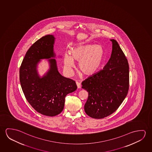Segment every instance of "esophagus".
Segmentation results:
<instances>
[{"label": "esophagus", "mask_w": 152, "mask_h": 152, "mask_svg": "<svg viewBox=\"0 0 152 152\" xmlns=\"http://www.w3.org/2000/svg\"><path fill=\"white\" fill-rule=\"evenodd\" d=\"M76 85H77V88H80L81 87V85H80V84L79 82H76Z\"/></svg>", "instance_id": "esophagus-1"}]
</instances>
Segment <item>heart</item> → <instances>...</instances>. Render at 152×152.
Returning a JSON list of instances; mask_svg holds the SVG:
<instances>
[{"mask_svg": "<svg viewBox=\"0 0 152 152\" xmlns=\"http://www.w3.org/2000/svg\"><path fill=\"white\" fill-rule=\"evenodd\" d=\"M105 58V50L101 45L96 44L80 45L72 47L70 53L64 55V66L68 72H72L74 67V61H80V71L85 75L95 74L101 68Z\"/></svg>", "mask_w": 152, "mask_h": 152, "instance_id": "obj_1", "label": "heart"}]
</instances>
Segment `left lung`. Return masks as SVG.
I'll use <instances>...</instances> for the list:
<instances>
[{
  "mask_svg": "<svg viewBox=\"0 0 152 152\" xmlns=\"http://www.w3.org/2000/svg\"><path fill=\"white\" fill-rule=\"evenodd\" d=\"M112 42V54L102 70L82 82L88 97L84 106L89 116L101 119L115 112L125 98L129 88V65L117 41Z\"/></svg>",
  "mask_w": 152,
  "mask_h": 152,
  "instance_id": "left-lung-1",
  "label": "left lung"
}]
</instances>
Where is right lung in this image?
<instances>
[{
    "instance_id": "add662e5",
    "label": "right lung",
    "mask_w": 152,
    "mask_h": 152,
    "mask_svg": "<svg viewBox=\"0 0 152 152\" xmlns=\"http://www.w3.org/2000/svg\"><path fill=\"white\" fill-rule=\"evenodd\" d=\"M55 38L48 35L40 38L27 51L19 70L22 90L28 103L41 114L54 116L64 109L65 98L77 89L74 80L59 72L54 44ZM49 58L50 69L42 77L38 74L37 64Z\"/></svg>"
}]
</instances>
